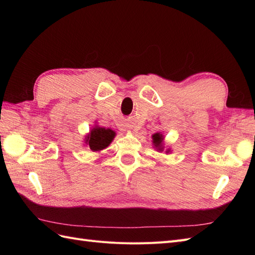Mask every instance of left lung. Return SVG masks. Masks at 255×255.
I'll use <instances>...</instances> for the list:
<instances>
[{"instance_id":"obj_1","label":"left lung","mask_w":255,"mask_h":255,"mask_svg":"<svg viewBox=\"0 0 255 255\" xmlns=\"http://www.w3.org/2000/svg\"><path fill=\"white\" fill-rule=\"evenodd\" d=\"M161 141H163V136H161V134L156 133V134L153 135V142L155 143L156 146H159L160 143H161ZM160 150H161V149H160Z\"/></svg>"}]
</instances>
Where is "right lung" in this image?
I'll return each instance as SVG.
<instances>
[{
    "label": "right lung",
    "mask_w": 255,
    "mask_h": 255,
    "mask_svg": "<svg viewBox=\"0 0 255 255\" xmlns=\"http://www.w3.org/2000/svg\"><path fill=\"white\" fill-rule=\"evenodd\" d=\"M115 137V132L110 128H95L91 129L86 142H88L92 151H100L105 149Z\"/></svg>",
    "instance_id": "obj_1"
}]
</instances>
